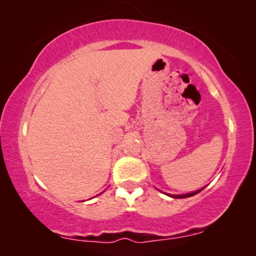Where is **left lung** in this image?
Wrapping results in <instances>:
<instances>
[{
    "label": "left lung",
    "mask_w": 256,
    "mask_h": 256,
    "mask_svg": "<svg viewBox=\"0 0 256 256\" xmlns=\"http://www.w3.org/2000/svg\"><path fill=\"white\" fill-rule=\"evenodd\" d=\"M202 190H204V188H199V190H197V191L190 192V194H168L171 198H188V197H192V196L199 194V192H200Z\"/></svg>",
    "instance_id": "left-lung-1"
}]
</instances>
